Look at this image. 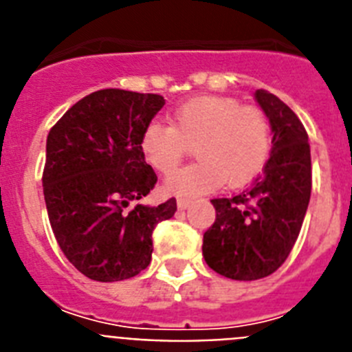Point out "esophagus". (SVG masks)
I'll use <instances>...</instances> for the list:
<instances>
[{
    "mask_svg": "<svg viewBox=\"0 0 352 352\" xmlns=\"http://www.w3.org/2000/svg\"><path fill=\"white\" fill-rule=\"evenodd\" d=\"M190 204H192V201H190V199H178V208H179V210H186V208H188V206H190Z\"/></svg>",
    "mask_w": 352,
    "mask_h": 352,
    "instance_id": "1",
    "label": "esophagus"
}]
</instances>
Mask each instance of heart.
I'll list each match as a JSON object with an SVG mask.
<instances>
[{
	"mask_svg": "<svg viewBox=\"0 0 352 352\" xmlns=\"http://www.w3.org/2000/svg\"><path fill=\"white\" fill-rule=\"evenodd\" d=\"M199 162L173 174L166 190L195 197L219 188L252 182L263 170L272 151L268 116L254 105H241L229 96H199L179 105L173 126L149 121L141 133V153L155 170L173 173L195 144Z\"/></svg>",
	"mask_w": 352,
	"mask_h": 352,
	"instance_id": "obj_1",
	"label": "heart"
}]
</instances>
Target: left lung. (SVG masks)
<instances>
[{
	"instance_id": "obj_1",
	"label": "left lung",
	"mask_w": 352,
	"mask_h": 352,
	"mask_svg": "<svg viewBox=\"0 0 352 352\" xmlns=\"http://www.w3.org/2000/svg\"><path fill=\"white\" fill-rule=\"evenodd\" d=\"M256 102L272 125V155L261 176L231 199H213L217 219L204 232L203 256L219 275L259 280L280 268L300 234L312 192L307 130L273 93Z\"/></svg>"
}]
</instances>
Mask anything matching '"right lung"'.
I'll use <instances>...</instances> for the list:
<instances>
[{
	"mask_svg": "<svg viewBox=\"0 0 352 352\" xmlns=\"http://www.w3.org/2000/svg\"><path fill=\"white\" fill-rule=\"evenodd\" d=\"M164 96L100 89L72 105L45 146L43 197L56 241L82 275L126 280L148 268L153 229L176 211V199L135 204L157 174L141 153V133Z\"/></svg>",
	"mask_w": 352,
	"mask_h": 352,
	"instance_id": "1",
	"label": "right lung"
}]
</instances>
